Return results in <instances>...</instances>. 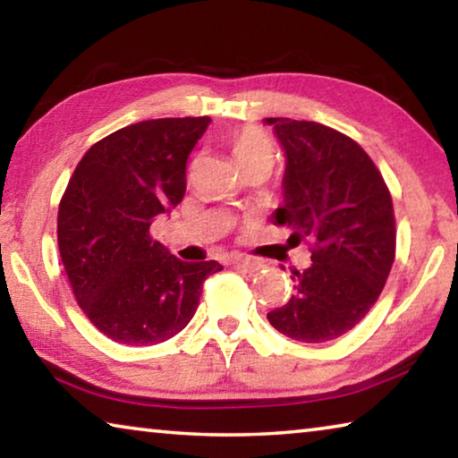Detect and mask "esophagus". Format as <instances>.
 Returning <instances> with one entry per match:
<instances>
[{"mask_svg": "<svg viewBox=\"0 0 458 458\" xmlns=\"http://www.w3.org/2000/svg\"><path fill=\"white\" fill-rule=\"evenodd\" d=\"M230 262H232V265H234L236 268L250 270V273H252V270H259V268L262 267L259 260H252V259H246V257H234Z\"/></svg>", "mask_w": 458, "mask_h": 458, "instance_id": "34e87169", "label": "esophagus"}]
</instances>
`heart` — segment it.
Instances as JSON below:
<instances>
[{"mask_svg":"<svg viewBox=\"0 0 458 458\" xmlns=\"http://www.w3.org/2000/svg\"><path fill=\"white\" fill-rule=\"evenodd\" d=\"M232 151L240 165L252 161H273V143L265 131L257 127H242L232 137Z\"/></svg>","mask_w":458,"mask_h":458,"instance_id":"b5f03b06","label":"heart"}]
</instances>
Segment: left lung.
<instances>
[{
	"mask_svg": "<svg viewBox=\"0 0 458 458\" xmlns=\"http://www.w3.org/2000/svg\"><path fill=\"white\" fill-rule=\"evenodd\" d=\"M267 123L286 155L284 204L273 222L293 230L289 244L313 242V265L293 270L297 293L267 317L286 337L325 344L353 329L384 289L396 259L392 196L352 137L313 121Z\"/></svg>",
	"mask_w": 458,
	"mask_h": 458,
	"instance_id": "8db88e82",
	"label": "left lung"
}]
</instances>
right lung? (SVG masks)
<instances>
[{
    "instance_id": "1",
    "label": "right lung",
    "mask_w": 458,
    "mask_h": 458,
    "mask_svg": "<svg viewBox=\"0 0 458 458\" xmlns=\"http://www.w3.org/2000/svg\"><path fill=\"white\" fill-rule=\"evenodd\" d=\"M210 117L151 119L100 139L79 161L58 206V250L82 313L108 339L155 345L196 313L222 267L183 262L153 240L157 214L180 204L185 165Z\"/></svg>"
}]
</instances>
